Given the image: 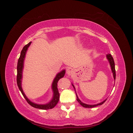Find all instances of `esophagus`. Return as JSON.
Instances as JSON below:
<instances>
[{"mask_svg":"<svg viewBox=\"0 0 133 133\" xmlns=\"http://www.w3.org/2000/svg\"><path fill=\"white\" fill-rule=\"evenodd\" d=\"M74 72V70L73 69V68H68L66 69V73L68 75H71Z\"/></svg>","mask_w":133,"mask_h":133,"instance_id":"34e87169","label":"esophagus"}]
</instances>
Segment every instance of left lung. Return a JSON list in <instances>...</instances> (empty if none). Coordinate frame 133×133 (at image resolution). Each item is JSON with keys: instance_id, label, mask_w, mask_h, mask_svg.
<instances>
[{"instance_id": "1", "label": "left lung", "mask_w": 133, "mask_h": 133, "mask_svg": "<svg viewBox=\"0 0 133 133\" xmlns=\"http://www.w3.org/2000/svg\"><path fill=\"white\" fill-rule=\"evenodd\" d=\"M107 57V59H108L109 63L110 64V68H111V72L112 73V75H113V78L114 79V80H115V76H116V74H115V63H114V59H113V58L112 57V56L111 54H107L106 55ZM72 85H73L74 89L75 90V91L76 92V91H75V88L74 86V85L73 84V83H71ZM76 100H77V101L79 102V103L82 106H83V107L84 108H93V107H95L96 106H98V105H102V104L105 102L106 101V99H105L104 100V101H103L102 102L100 103H98V104H94V105H90V104H85V103H83L81 100H80L78 96L77 95V94H76Z\"/></svg>"}]
</instances>
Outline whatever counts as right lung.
<instances>
[{"label": "right lung", "instance_id": "add662e5", "mask_svg": "<svg viewBox=\"0 0 133 133\" xmlns=\"http://www.w3.org/2000/svg\"><path fill=\"white\" fill-rule=\"evenodd\" d=\"M31 43V42H29L28 44H26V45H25L23 47V49L21 51V55H20V57L18 59V64H17V85L19 90H21L22 95L26 99L28 104H30L31 107H33L35 108L40 109H43V110L50 109L53 108L56 105H57L59 100L60 94L57 88V83L60 79L64 77V76L65 73V70L63 69L61 71H60L59 73H58L57 74V75L55 76V77L54 79L53 82H52L51 89L53 92V97H52V99L50 100V101L49 102L44 104H39L35 103L33 102L30 101V100L26 97L24 92L23 91L22 87V79H23V68H24V64L25 55L26 54V51L28 49V48H29V46L30 45Z\"/></svg>", "mask_w": 133, "mask_h": 133}]
</instances>
